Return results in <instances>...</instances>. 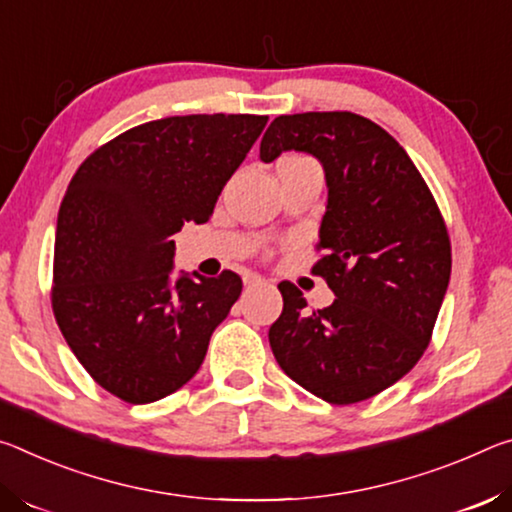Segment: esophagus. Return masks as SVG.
<instances>
[{"label": "esophagus", "instance_id": "obj_1", "mask_svg": "<svg viewBox=\"0 0 512 512\" xmlns=\"http://www.w3.org/2000/svg\"><path fill=\"white\" fill-rule=\"evenodd\" d=\"M261 283H265L263 276H258V274H247L245 276V286H261Z\"/></svg>", "mask_w": 512, "mask_h": 512}]
</instances>
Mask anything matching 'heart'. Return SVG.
Here are the masks:
<instances>
[{"instance_id":"b5f03b06","label":"heart","mask_w":512,"mask_h":512,"mask_svg":"<svg viewBox=\"0 0 512 512\" xmlns=\"http://www.w3.org/2000/svg\"><path fill=\"white\" fill-rule=\"evenodd\" d=\"M299 165H317V161L304 154H286L279 158V163H276V167H299Z\"/></svg>"}]
</instances>
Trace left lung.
Here are the masks:
<instances>
[{
    "label": "left lung",
    "instance_id": "8db88e82",
    "mask_svg": "<svg viewBox=\"0 0 512 512\" xmlns=\"http://www.w3.org/2000/svg\"><path fill=\"white\" fill-rule=\"evenodd\" d=\"M297 149L320 158L329 204L315 249L335 301L306 311L281 281L283 313L270 347L292 381L335 406L379 395L429 347L451 274L449 231L404 147L349 111L279 115L261 140L272 163Z\"/></svg>",
    "mask_w": 512,
    "mask_h": 512
}]
</instances>
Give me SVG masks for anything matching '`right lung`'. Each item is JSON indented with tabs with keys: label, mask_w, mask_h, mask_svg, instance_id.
<instances>
[{
	"label": "right lung",
	"mask_w": 512,
	"mask_h": 512,
	"mask_svg": "<svg viewBox=\"0 0 512 512\" xmlns=\"http://www.w3.org/2000/svg\"><path fill=\"white\" fill-rule=\"evenodd\" d=\"M267 115H177L138 124L79 165L56 224L52 311L86 372L127 404L186 385L242 279L170 281L174 233L211 220Z\"/></svg>",
	"instance_id": "add662e5"
}]
</instances>
